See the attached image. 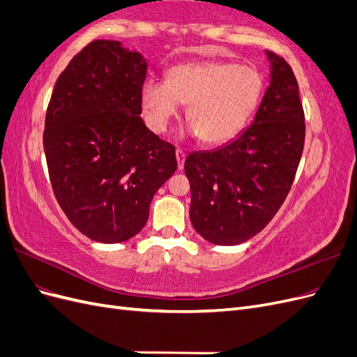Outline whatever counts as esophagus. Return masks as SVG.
Returning <instances> with one entry per match:
<instances>
[{"label": "esophagus", "mask_w": 357, "mask_h": 357, "mask_svg": "<svg viewBox=\"0 0 357 357\" xmlns=\"http://www.w3.org/2000/svg\"><path fill=\"white\" fill-rule=\"evenodd\" d=\"M176 158H177V165H178V169H183V167H185V159H186L185 150L178 147V149L176 150Z\"/></svg>", "instance_id": "esophagus-1"}]
</instances>
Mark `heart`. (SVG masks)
I'll return each mask as SVG.
<instances>
[{"label": "heart", "mask_w": 357, "mask_h": 357, "mask_svg": "<svg viewBox=\"0 0 357 357\" xmlns=\"http://www.w3.org/2000/svg\"><path fill=\"white\" fill-rule=\"evenodd\" d=\"M262 79L247 66L234 62L183 63L171 68L167 82L147 79L142 104L149 126L165 132L188 104L190 134L204 143L219 144L232 138L250 117L262 95Z\"/></svg>", "instance_id": "obj_1"}]
</instances>
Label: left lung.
<instances>
[{
    "instance_id": "left-lung-1",
    "label": "left lung",
    "mask_w": 357,
    "mask_h": 357,
    "mask_svg": "<svg viewBox=\"0 0 357 357\" xmlns=\"http://www.w3.org/2000/svg\"><path fill=\"white\" fill-rule=\"evenodd\" d=\"M271 82L252 125L219 149L185 160L190 222L213 244H240L261 232L282 207L304 150L305 117L289 63L273 52Z\"/></svg>"
}]
</instances>
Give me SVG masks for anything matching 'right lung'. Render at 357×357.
I'll list each match as a JSON object with an SVG mask.
<instances>
[{"mask_svg": "<svg viewBox=\"0 0 357 357\" xmlns=\"http://www.w3.org/2000/svg\"><path fill=\"white\" fill-rule=\"evenodd\" d=\"M147 62L119 41L95 40L63 70L43 146L53 193L88 238L122 243L144 228L156 190L174 174L176 147L142 119Z\"/></svg>", "mask_w": 357, "mask_h": 357, "instance_id": "right-lung-1", "label": "right lung"}]
</instances>
